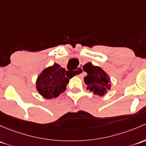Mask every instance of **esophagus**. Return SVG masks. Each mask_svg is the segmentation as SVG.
<instances>
[{
	"label": "esophagus",
	"mask_w": 146,
	"mask_h": 146,
	"mask_svg": "<svg viewBox=\"0 0 146 146\" xmlns=\"http://www.w3.org/2000/svg\"><path fill=\"white\" fill-rule=\"evenodd\" d=\"M78 72H79V73H80L79 74V77H80V78L83 77V74H82V68H81V67H79V68H78Z\"/></svg>",
	"instance_id": "1"
}]
</instances>
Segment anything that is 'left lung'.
Instances as JSON below:
<instances>
[{
    "label": "left lung",
    "mask_w": 146,
    "mask_h": 146,
    "mask_svg": "<svg viewBox=\"0 0 146 146\" xmlns=\"http://www.w3.org/2000/svg\"><path fill=\"white\" fill-rule=\"evenodd\" d=\"M84 71L87 73L84 78V82L87 85V90L92 92L94 94L102 96L108 93L111 87V81L108 73L101 67L94 66L88 62L82 66Z\"/></svg>",
    "instance_id": "8db88e82"
}]
</instances>
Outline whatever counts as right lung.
I'll return each mask as SVG.
<instances>
[{"instance_id": "right-lung-1", "label": "right lung", "mask_w": 146, "mask_h": 146, "mask_svg": "<svg viewBox=\"0 0 146 146\" xmlns=\"http://www.w3.org/2000/svg\"><path fill=\"white\" fill-rule=\"evenodd\" d=\"M65 71V68L56 63L44 69L36 80V87L38 93L47 99L59 96L65 91L69 82Z\"/></svg>"}]
</instances>
